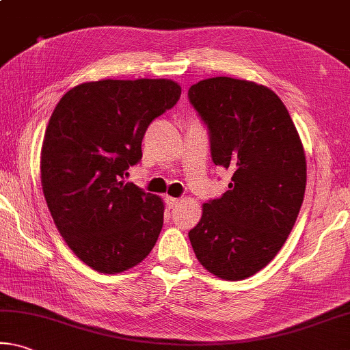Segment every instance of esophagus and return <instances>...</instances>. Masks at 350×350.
Returning <instances> with one entry per match:
<instances>
[{
	"instance_id": "esophagus-1",
	"label": "esophagus",
	"mask_w": 350,
	"mask_h": 350,
	"mask_svg": "<svg viewBox=\"0 0 350 350\" xmlns=\"http://www.w3.org/2000/svg\"><path fill=\"white\" fill-rule=\"evenodd\" d=\"M165 202H166V205H168L170 208H174V207H177V205L180 204V199L179 198H173V196H166L165 198Z\"/></svg>"
}]
</instances>
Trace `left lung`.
<instances>
[{
  "mask_svg": "<svg viewBox=\"0 0 350 350\" xmlns=\"http://www.w3.org/2000/svg\"><path fill=\"white\" fill-rule=\"evenodd\" d=\"M188 98L208 129L213 163L232 173L188 237L208 273L243 280L275 257L296 223L307 184L301 137L282 99L255 82L210 77Z\"/></svg>",
  "mask_w": 350,
  "mask_h": 350,
  "instance_id": "obj_1",
  "label": "left lung"
}]
</instances>
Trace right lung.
<instances>
[{
    "instance_id": "1",
    "label": "right lung",
    "mask_w": 350,
    "mask_h": 350,
    "mask_svg": "<svg viewBox=\"0 0 350 350\" xmlns=\"http://www.w3.org/2000/svg\"><path fill=\"white\" fill-rule=\"evenodd\" d=\"M180 92L171 79L84 82L65 93L49 118L43 195L66 245L98 273L127 271L157 241L162 199L123 179L142 160L148 126Z\"/></svg>"
}]
</instances>
